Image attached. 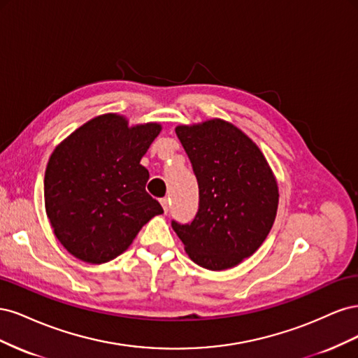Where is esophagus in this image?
<instances>
[{
  "mask_svg": "<svg viewBox=\"0 0 358 358\" xmlns=\"http://www.w3.org/2000/svg\"><path fill=\"white\" fill-rule=\"evenodd\" d=\"M159 203H161V206H162V209H164V212H167V210H169V204H170L169 199H167V197L161 199V200H159Z\"/></svg>",
  "mask_w": 358,
  "mask_h": 358,
  "instance_id": "1",
  "label": "esophagus"
}]
</instances>
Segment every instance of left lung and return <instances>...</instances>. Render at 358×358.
<instances>
[{"instance_id":"8db88e82","label":"left lung","mask_w":358,"mask_h":358,"mask_svg":"<svg viewBox=\"0 0 358 358\" xmlns=\"http://www.w3.org/2000/svg\"><path fill=\"white\" fill-rule=\"evenodd\" d=\"M176 134L197 178L200 204L191 224L173 221V230L196 264L213 272L231 268L272 230L276 178L259 148L224 119L178 125Z\"/></svg>"}]
</instances>
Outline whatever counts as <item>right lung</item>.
I'll use <instances>...</instances> for the list:
<instances>
[{
    "instance_id": "right-lung-1",
    "label": "right lung",
    "mask_w": 358,
    "mask_h": 358,
    "mask_svg": "<svg viewBox=\"0 0 358 358\" xmlns=\"http://www.w3.org/2000/svg\"><path fill=\"white\" fill-rule=\"evenodd\" d=\"M161 124L129 127L117 113L95 116L53 149L45 206L57 239L76 258L103 264L121 255L161 204L146 192L140 164Z\"/></svg>"
}]
</instances>
